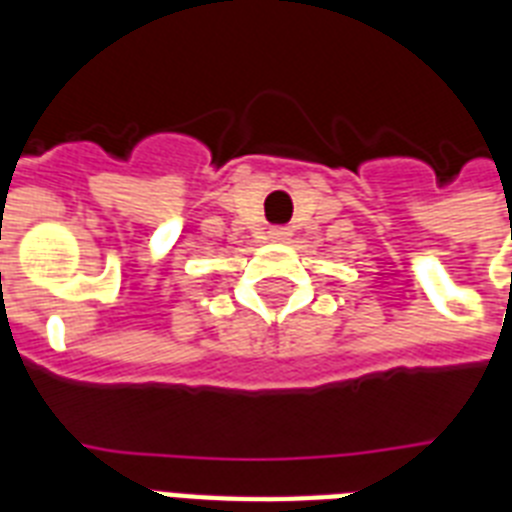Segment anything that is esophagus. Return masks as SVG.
I'll return each instance as SVG.
<instances>
[{
    "instance_id": "1",
    "label": "esophagus",
    "mask_w": 512,
    "mask_h": 512,
    "mask_svg": "<svg viewBox=\"0 0 512 512\" xmlns=\"http://www.w3.org/2000/svg\"><path fill=\"white\" fill-rule=\"evenodd\" d=\"M289 236H292L289 228H271V231H268V239L271 241H287Z\"/></svg>"
}]
</instances>
